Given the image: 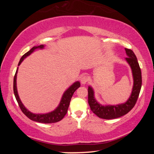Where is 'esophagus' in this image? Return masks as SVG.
<instances>
[{"mask_svg":"<svg viewBox=\"0 0 154 154\" xmlns=\"http://www.w3.org/2000/svg\"><path fill=\"white\" fill-rule=\"evenodd\" d=\"M80 81H81V83H82V84H85V83H86L88 81V76H86V75H82V77H81Z\"/></svg>","mask_w":154,"mask_h":154,"instance_id":"34e87169","label":"esophagus"}]
</instances>
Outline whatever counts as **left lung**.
<instances>
[{"label": "left lung", "mask_w": 154, "mask_h": 154, "mask_svg": "<svg viewBox=\"0 0 154 154\" xmlns=\"http://www.w3.org/2000/svg\"><path fill=\"white\" fill-rule=\"evenodd\" d=\"M125 50H126L127 56H128L126 58V60L131 67L134 79L132 92L127 102L116 106H103L98 103L96 100L94 96L92 88L88 87V103L92 111L100 118L112 119L120 118L127 114L134 107L139 98L142 85L141 71H140L139 62L137 61V58L134 52L131 49L127 48H125Z\"/></svg>", "instance_id": "8db88e82"}]
</instances>
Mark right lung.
Wrapping results in <instances>:
<instances>
[{
	"label": "right lung",
	"instance_id": "obj_1",
	"mask_svg": "<svg viewBox=\"0 0 154 154\" xmlns=\"http://www.w3.org/2000/svg\"><path fill=\"white\" fill-rule=\"evenodd\" d=\"M44 48V45H41L39 46L36 47H33V48L30 49V51L26 52L24 55L21 58L19 62V64H18V66L21 64V62L23 61L26 57L29 56L31 53L35 50V49L40 48L42 49ZM17 69L15 72L14 79V94L15 96V98H16L17 102L19 105L21 111L23 112L26 116L27 118H29L30 119L35 122H40V123H44V124H51V123H56V122H58L60 121L61 119L64 118L65 115L66 114L68 108H69L70 102H71V99L72 98V95H73L74 92L76 91L77 88L80 87V83L79 82H77L74 83L71 87H70L69 89H68L66 92L64 93L63 96H62L61 102L60 103L59 106L54 111L51 112V113H47V114H34L32 113L29 111H28L25 108V106L23 105V104L21 102L20 99L19 98V96H18L17 91V86H16V77H17Z\"/></svg>",
	"mask_w": 154,
	"mask_h": 154
}]
</instances>
